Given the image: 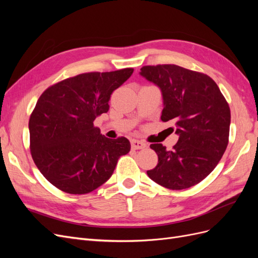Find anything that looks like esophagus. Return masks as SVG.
I'll list each match as a JSON object with an SVG mask.
<instances>
[{
  "mask_svg": "<svg viewBox=\"0 0 258 258\" xmlns=\"http://www.w3.org/2000/svg\"><path fill=\"white\" fill-rule=\"evenodd\" d=\"M131 147H132V150H142V148L146 147V143H144L142 141H139V140H132Z\"/></svg>",
  "mask_w": 258,
  "mask_h": 258,
  "instance_id": "34e87169",
  "label": "esophagus"
}]
</instances>
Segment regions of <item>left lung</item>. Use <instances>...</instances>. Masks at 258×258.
I'll return each instance as SVG.
<instances>
[{"mask_svg":"<svg viewBox=\"0 0 258 258\" xmlns=\"http://www.w3.org/2000/svg\"><path fill=\"white\" fill-rule=\"evenodd\" d=\"M140 75L158 86L161 120H172L178 141L172 151L151 144L158 163L147 175L169 189L200 183L221 160L228 145L230 108L210 76L175 64L145 66Z\"/></svg>","mask_w":258,"mask_h":258,"instance_id":"obj_1","label":"left lung"}]
</instances>
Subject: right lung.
<instances>
[{
    "instance_id": "right-lung-1",
    "label": "right lung",
    "mask_w": 258,
    "mask_h": 258,
    "mask_svg": "<svg viewBox=\"0 0 258 258\" xmlns=\"http://www.w3.org/2000/svg\"><path fill=\"white\" fill-rule=\"evenodd\" d=\"M132 73L127 68L80 74L50 86L38 98L29 120L31 155L60 190L84 195L97 189L129 153L128 139H107L93 121L107 113L112 92Z\"/></svg>"
}]
</instances>
